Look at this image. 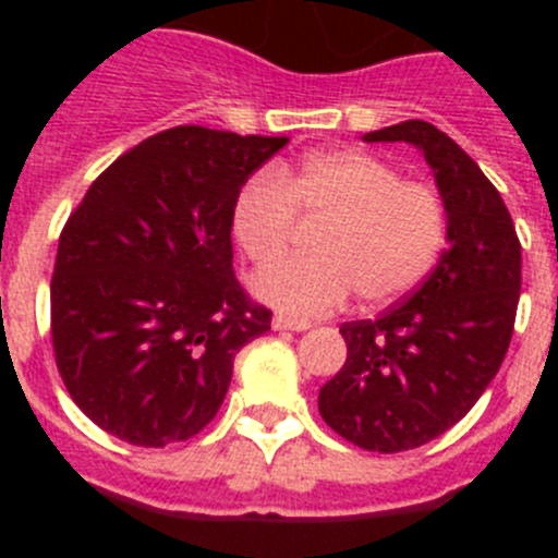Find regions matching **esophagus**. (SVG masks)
Here are the masks:
<instances>
[{
  "instance_id": "34e87169",
  "label": "esophagus",
  "mask_w": 558,
  "mask_h": 558,
  "mask_svg": "<svg viewBox=\"0 0 558 558\" xmlns=\"http://www.w3.org/2000/svg\"><path fill=\"white\" fill-rule=\"evenodd\" d=\"M270 327L279 329V332H304V329H310L313 324L310 322H299V318H288V315H274V322H270Z\"/></svg>"
}]
</instances>
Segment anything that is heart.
I'll return each instance as SVG.
<instances>
[{
    "instance_id": "b5f03b06",
    "label": "heart",
    "mask_w": 558,
    "mask_h": 558,
    "mask_svg": "<svg viewBox=\"0 0 558 558\" xmlns=\"http://www.w3.org/2000/svg\"><path fill=\"white\" fill-rule=\"evenodd\" d=\"M295 209L327 220L315 256H293L251 279L256 299L293 318L335 310L357 290L379 307L411 293L447 236L445 204L425 184L360 150L313 153L302 165L256 172L236 192L231 231L251 263H274L290 243Z\"/></svg>"
}]
</instances>
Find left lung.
I'll use <instances>...</instances> for the list:
<instances>
[{
  "mask_svg": "<svg viewBox=\"0 0 558 558\" xmlns=\"http://www.w3.org/2000/svg\"><path fill=\"white\" fill-rule=\"evenodd\" d=\"M363 142H405L425 156L447 248L405 302L340 327L347 363L318 391V411L363 450L402 452L450 430L495 379L514 329L522 248L500 192L445 131L408 120Z\"/></svg>",
  "mask_w": 558,
  "mask_h": 558,
  "instance_id": "left-lung-1",
  "label": "left lung"
}]
</instances>
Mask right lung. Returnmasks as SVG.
<instances>
[{"label": "right lung", "instance_id": "right-lung-1", "mask_svg": "<svg viewBox=\"0 0 558 558\" xmlns=\"http://www.w3.org/2000/svg\"><path fill=\"white\" fill-rule=\"evenodd\" d=\"M288 136L161 131L88 186L58 240L52 347L69 397L136 447L186 441L223 405L270 310L231 270L236 192Z\"/></svg>", "mask_w": 558, "mask_h": 558}]
</instances>
